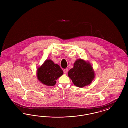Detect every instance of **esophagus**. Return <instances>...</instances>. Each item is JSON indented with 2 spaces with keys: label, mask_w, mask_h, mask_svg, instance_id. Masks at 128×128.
Returning a JSON list of instances; mask_svg holds the SVG:
<instances>
[{
  "label": "esophagus",
  "mask_w": 128,
  "mask_h": 128,
  "mask_svg": "<svg viewBox=\"0 0 128 128\" xmlns=\"http://www.w3.org/2000/svg\"><path fill=\"white\" fill-rule=\"evenodd\" d=\"M63 72H64V73H67L68 72V69L67 68L64 69L63 70Z\"/></svg>",
  "instance_id": "esophagus-1"
}]
</instances>
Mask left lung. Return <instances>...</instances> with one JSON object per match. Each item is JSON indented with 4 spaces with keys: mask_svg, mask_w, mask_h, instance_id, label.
<instances>
[{
    "mask_svg": "<svg viewBox=\"0 0 128 128\" xmlns=\"http://www.w3.org/2000/svg\"><path fill=\"white\" fill-rule=\"evenodd\" d=\"M68 76L74 85L83 87L91 83L94 72L90 63L80 59L75 62L73 68L68 72Z\"/></svg>",
    "mask_w": 128,
    "mask_h": 128,
    "instance_id": "1",
    "label": "left lung"
}]
</instances>
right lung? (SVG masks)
Wrapping results in <instances>:
<instances>
[{
	"instance_id": "1",
	"label": "right lung",
	"mask_w": 128,
	"mask_h": 128,
	"mask_svg": "<svg viewBox=\"0 0 128 128\" xmlns=\"http://www.w3.org/2000/svg\"><path fill=\"white\" fill-rule=\"evenodd\" d=\"M63 72L58 64L50 60H46L41 67L37 70V78L45 85H55L56 80L63 74Z\"/></svg>"
}]
</instances>
